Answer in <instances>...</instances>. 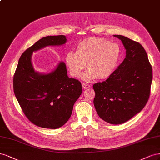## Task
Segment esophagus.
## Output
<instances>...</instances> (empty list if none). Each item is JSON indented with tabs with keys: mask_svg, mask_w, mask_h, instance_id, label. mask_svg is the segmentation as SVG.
Masks as SVG:
<instances>
[{
	"mask_svg": "<svg viewBox=\"0 0 160 160\" xmlns=\"http://www.w3.org/2000/svg\"><path fill=\"white\" fill-rule=\"evenodd\" d=\"M82 88L84 89H86V88H88L90 87V85L89 84H84L82 83Z\"/></svg>",
	"mask_w": 160,
	"mask_h": 160,
	"instance_id": "esophagus-1",
	"label": "esophagus"
}]
</instances>
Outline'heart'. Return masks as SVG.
<instances>
[{
	"label": "heart",
	"mask_w": 160,
	"mask_h": 160,
	"mask_svg": "<svg viewBox=\"0 0 160 160\" xmlns=\"http://www.w3.org/2000/svg\"><path fill=\"white\" fill-rule=\"evenodd\" d=\"M119 55L120 48L117 43L91 37L78 43L75 53L70 52L66 54L65 63L72 77H79L86 63L88 70L82 75L84 80L90 81L95 78L106 79L112 74Z\"/></svg>",
	"instance_id": "heart-1"
}]
</instances>
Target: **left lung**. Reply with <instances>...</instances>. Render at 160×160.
I'll return each instance as SVG.
<instances>
[{"label":"left lung","instance_id":"8db88e82","mask_svg":"<svg viewBox=\"0 0 160 160\" xmlns=\"http://www.w3.org/2000/svg\"><path fill=\"white\" fill-rule=\"evenodd\" d=\"M126 49L124 60L108 78L93 85L94 105L102 120L122 124L139 113L147 104L152 82V68L139 43L115 35Z\"/></svg>","mask_w":160,"mask_h":160}]
</instances>
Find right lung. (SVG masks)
Returning <instances> with one entry per match:
<instances>
[{
  "label": "right lung",
  "mask_w": 160,
  "mask_h": 160,
  "mask_svg": "<svg viewBox=\"0 0 160 160\" xmlns=\"http://www.w3.org/2000/svg\"><path fill=\"white\" fill-rule=\"evenodd\" d=\"M66 40L62 35L38 41L22 53L13 77V90L22 112L32 123L43 128L58 129L65 124L82 88L80 81L68 76L63 62L49 74L35 72L32 53L49 45H63Z\"/></svg>",
  "instance_id": "1"
}]
</instances>
